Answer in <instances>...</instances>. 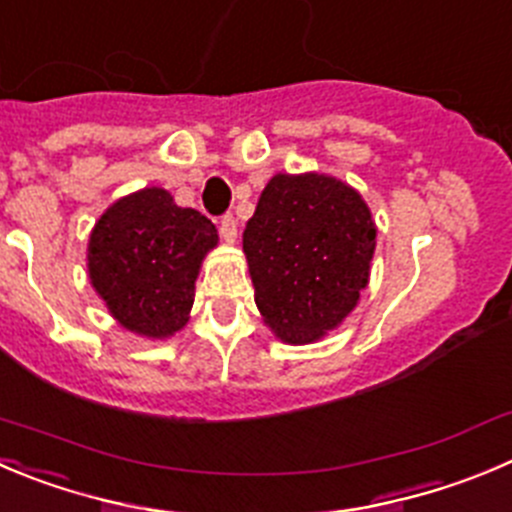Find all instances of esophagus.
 <instances>
[{"mask_svg": "<svg viewBox=\"0 0 512 512\" xmlns=\"http://www.w3.org/2000/svg\"><path fill=\"white\" fill-rule=\"evenodd\" d=\"M218 231H221V238H223V241H226V243L236 241V236H238L236 218H233L231 213H228V216H223L221 221H218Z\"/></svg>", "mask_w": 512, "mask_h": 512, "instance_id": "obj_1", "label": "esophagus"}]
</instances>
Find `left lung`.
<instances>
[{
	"label": "left lung",
	"instance_id": "obj_1",
	"mask_svg": "<svg viewBox=\"0 0 512 512\" xmlns=\"http://www.w3.org/2000/svg\"><path fill=\"white\" fill-rule=\"evenodd\" d=\"M377 228L352 186L321 173H276L243 231L256 306L271 332L311 344L357 306Z\"/></svg>",
	"mask_w": 512,
	"mask_h": 512
}]
</instances>
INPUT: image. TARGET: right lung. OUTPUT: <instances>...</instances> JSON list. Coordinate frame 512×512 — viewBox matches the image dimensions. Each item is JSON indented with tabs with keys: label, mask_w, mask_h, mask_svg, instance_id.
<instances>
[{
	"label": "right lung",
	"mask_w": 512,
	"mask_h": 512,
	"mask_svg": "<svg viewBox=\"0 0 512 512\" xmlns=\"http://www.w3.org/2000/svg\"><path fill=\"white\" fill-rule=\"evenodd\" d=\"M216 243V226L196 208L175 206L163 188H143L95 223L87 271L120 326L165 339L188 324L198 271Z\"/></svg>",
	"instance_id": "1"
}]
</instances>
